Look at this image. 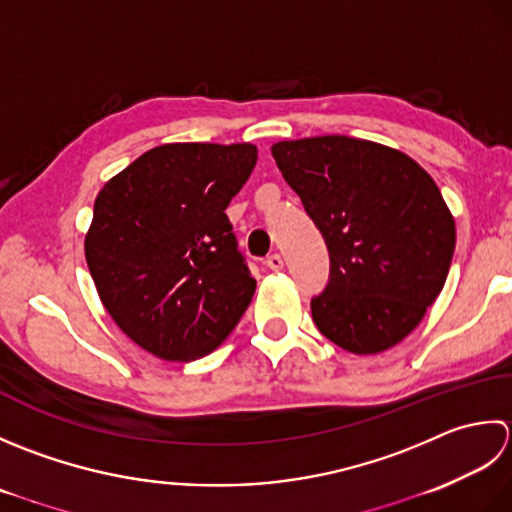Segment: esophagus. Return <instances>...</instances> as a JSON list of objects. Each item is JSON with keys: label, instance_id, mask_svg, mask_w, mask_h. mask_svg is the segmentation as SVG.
<instances>
[{"label": "esophagus", "instance_id": "obj_1", "mask_svg": "<svg viewBox=\"0 0 512 512\" xmlns=\"http://www.w3.org/2000/svg\"><path fill=\"white\" fill-rule=\"evenodd\" d=\"M265 265L269 267V269H274V271H280L285 267V263H283V256L280 254H271V256H267V260H265Z\"/></svg>", "mask_w": 512, "mask_h": 512}]
</instances>
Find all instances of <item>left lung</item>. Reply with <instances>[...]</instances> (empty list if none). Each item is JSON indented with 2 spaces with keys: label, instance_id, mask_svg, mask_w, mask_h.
I'll use <instances>...</instances> for the list:
<instances>
[{
  "label": "left lung",
  "instance_id": "8db88e82",
  "mask_svg": "<svg viewBox=\"0 0 512 512\" xmlns=\"http://www.w3.org/2000/svg\"><path fill=\"white\" fill-rule=\"evenodd\" d=\"M271 154L329 249L316 327L356 356L395 347L451 267L455 221L440 187L404 152L342 134L278 141Z\"/></svg>",
  "mask_w": 512,
  "mask_h": 512
}]
</instances>
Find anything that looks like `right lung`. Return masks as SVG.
<instances>
[{
  "label": "right lung",
  "instance_id": "1",
  "mask_svg": "<svg viewBox=\"0 0 512 512\" xmlns=\"http://www.w3.org/2000/svg\"><path fill=\"white\" fill-rule=\"evenodd\" d=\"M256 159L252 143H165L97 194L90 276L117 327L152 356H207L252 302L256 280L225 207Z\"/></svg>",
  "mask_w": 512,
  "mask_h": 512
}]
</instances>
